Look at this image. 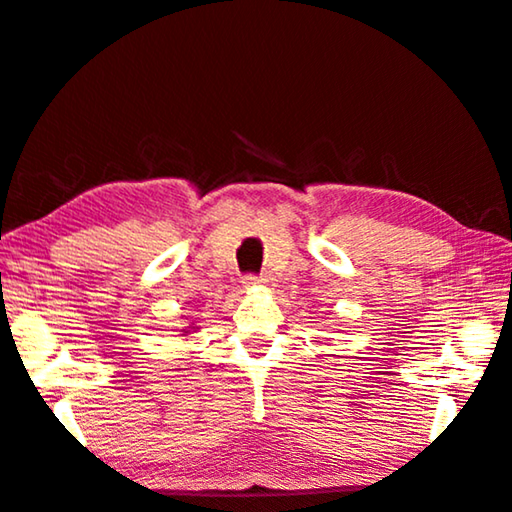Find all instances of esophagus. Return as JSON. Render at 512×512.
I'll return each mask as SVG.
<instances>
[{
  "label": "esophagus",
  "mask_w": 512,
  "mask_h": 512,
  "mask_svg": "<svg viewBox=\"0 0 512 512\" xmlns=\"http://www.w3.org/2000/svg\"><path fill=\"white\" fill-rule=\"evenodd\" d=\"M242 284L244 286H258V284H265V279L258 277V274H244Z\"/></svg>",
  "instance_id": "1"
}]
</instances>
